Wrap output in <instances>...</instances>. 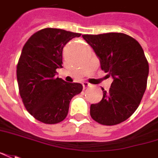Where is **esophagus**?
<instances>
[{
  "mask_svg": "<svg viewBox=\"0 0 158 158\" xmlns=\"http://www.w3.org/2000/svg\"><path fill=\"white\" fill-rule=\"evenodd\" d=\"M82 86H83V89H87V88L90 87V83L87 82V81H83L82 82Z\"/></svg>",
  "mask_w": 158,
  "mask_h": 158,
  "instance_id": "34e87169",
  "label": "esophagus"
}]
</instances>
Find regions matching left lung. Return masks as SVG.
I'll return each mask as SVG.
<instances>
[{
    "label": "left lung",
    "instance_id": "1",
    "mask_svg": "<svg viewBox=\"0 0 158 158\" xmlns=\"http://www.w3.org/2000/svg\"><path fill=\"white\" fill-rule=\"evenodd\" d=\"M82 38L100 57L102 70L114 78L109 92L102 88V100L91 104L90 115L104 126L118 125L137 110L146 89L149 64L143 48L121 32L84 34Z\"/></svg>",
    "mask_w": 158,
    "mask_h": 158
}]
</instances>
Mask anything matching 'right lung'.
Segmentation results:
<instances>
[{
	"mask_svg": "<svg viewBox=\"0 0 158 158\" xmlns=\"http://www.w3.org/2000/svg\"><path fill=\"white\" fill-rule=\"evenodd\" d=\"M81 33L56 28L36 31L23 46L17 64V81L23 104L36 119L44 124L63 121L69 102L82 90L81 83L56 77L63 68V48Z\"/></svg>",
	"mask_w": 158,
	"mask_h": 158,
	"instance_id": "add662e5",
	"label": "right lung"
}]
</instances>
